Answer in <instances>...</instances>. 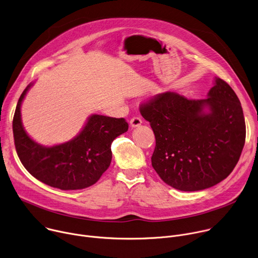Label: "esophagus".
Instances as JSON below:
<instances>
[{
	"label": "esophagus",
	"instance_id": "1",
	"mask_svg": "<svg viewBox=\"0 0 258 258\" xmlns=\"http://www.w3.org/2000/svg\"><path fill=\"white\" fill-rule=\"evenodd\" d=\"M130 124L132 127H137L139 125L142 124V118L140 116H134L131 121H130Z\"/></svg>",
	"mask_w": 258,
	"mask_h": 258
}]
</instances>
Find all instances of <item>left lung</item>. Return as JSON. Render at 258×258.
Here are the masks:
<instances>
[{
    "label": "left lung",
    "instance_id": "left-lung-1",
    "mask_svg": "<svg viewBox=\"0 0 258 258\" xmlns=\"http://www.w3.org/2000/svg\"><path fill=\"white\" fill-rule=\"evenodd\" d=\"M156 146L152 166L170 187L186 192L210 188L235 168L246 138L239 98L215 78L207 99L189 100L173 92L140 106Z\"/></svg>",
    "mask_w": 258,
    "mask_h": 258
}]
</instances>
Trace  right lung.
Masks as SVG:
<instances>
[{
	"label": "right lung",
	"mask_w": 258,
	"mask_h": 258,
	"mask_svg": "<svg viewBox=\"0 0 258 258\" xmlns=\"http://www.w3.org/2000/svg\"><path fill=\"white\" fill-rule=\"evenodd\" d=\"M32 85L21 94L13 117L14 143L21 163L32 176L53 188L68 191L94 185L111 163V144L127 132V122L124 118L93 114L72 140L43 146L26 134L21 121V104Z\"/></svg>",
	"instance_id": "obj_1"
}]
</instances>
